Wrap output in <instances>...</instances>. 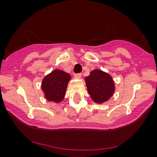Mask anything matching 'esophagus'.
<instances>
[{"mask_svg": "<svg viewBox=\"0 0 157 157\" xmlns=\"http://www.w3.org/2000/svg\"><path fill=\"white\" fill-rule=\"evenodd\" d=\"M82 76V74L78 73V74H75V77H77V78H80Z\"/></svg>", "mask_w": 157, "mask_h": 157, "instance_id": "34e87169", "label": "esophagus"}]
</instances>
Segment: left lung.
<instances>
[{
    "instance_id": "left-lung-1",
    "label": "left lung",
    "mask_w": 157,
    "mask_h": 157,
    "mask_svg": "<svg viewBox=\"0 0 157 157\" xmlns=\"http://www.w3.org/2000/svg\"><path fill=\"white\" fill-rule=\"evenodd\" d=\"M88 92L93 101L103 103L109 100L115 91V84L109 74L100 69L91 71L85 79Z\"/></svg>"
}]
</instances>
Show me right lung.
<instances>
[{"mask_svg": "<svg viewBox=\"0 0 157 157\" xmlns=\"http://www.w3.org/2000/svg\"><path fill=\"white\" fill-rule=\"evenodd\" d=\"M70 80L71 76L69 74L59 69L53 70L45 76L43 79L41 89L46 100L56 103L63 101Z\"/></svg>", "mask_w": 157, "mask_h": 157, "instance_id": "1", "label": "right lung"}]
</instances>
